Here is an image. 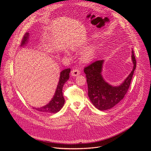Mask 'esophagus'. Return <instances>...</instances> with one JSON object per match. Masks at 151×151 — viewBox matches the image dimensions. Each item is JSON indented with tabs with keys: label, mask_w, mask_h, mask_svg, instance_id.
I'll use <instances>...</instances> for the list:
<instances>
[{
	"label": "esophagus",
	"mask_w": 151,
	"mask_h": 151,
	"mask_svg": "<svg viewBox=\"0 0 151 151\" xmlns=\"http://www.w3.org/2000/svg\"><path fill=\"white\" fill-rule=\"evenodd\" d=\"M70 74L72 76H78L80 74V70L78 69H74L71 71Z\"/></svg>",
	"instance_id": "34e87169"
}]
</instances>
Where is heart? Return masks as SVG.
I'll use <instances>...</instances> for the list:
<instances>
[{
  "mask_svg": "<svg viewBox=\"0 0 151 151\" xmlns=\"http://www.w3.org/2000/svg\"><path fill=\"white\" fill-rule=\"evenodd\" d=\"M82 45L81 44H73L71 45V49H72L73 50H75L76 49H78L79 47H81ZM96 53V47H89L88 48H87L86 50H85L82 52V55H81V59L82 60V61L87 62V61H90L91 60H93L94 58V57H95Z\"/></svg>",
  "mask_w": 151,
  "mask_h": 151,
  "instance_id": "heart-1",
  "label": "heart"
}]
</instances>
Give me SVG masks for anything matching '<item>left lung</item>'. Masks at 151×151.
<instances>
[{
    "mask_svg": "<svg viewBox=\"0 0 151 151\" xmlns=\"http://www.w3.org/2000/svg\"><path fill=\"white\" fill-rule=\"evenodd\" d=\"M133 69L125 80L118 87H113L105 82L101 75L103 60H97L84 68L88 84V97L94 106L100 111L110 109L117 104L126 94L130 87L136 61L132 50Z\"/></svg>",
    "mask_w": 151,
    "mask_h": 151,
    "instance_id": "1",
    "label": "left lung"
}]
</instances>
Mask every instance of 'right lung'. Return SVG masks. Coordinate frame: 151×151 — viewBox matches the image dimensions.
Listing matches in <instances>:
<instances>
[{
	"label": "right lung",
	"mask_w": 151,
	"mask_h": 151,
	"mask_svg": "<svg viewBox=\"0 0 151 151\" xmlns=\"http://www.w3.org/2000/svg\"><path fill=\"white\" fill-rule=\"evenodd\" d=\"M29 36V34L28 32H26L24 34L21 42V47H23L24 45L26 44V43L28 42ZM70 72V69L69 68L64 69L61 72L59 82L54 96L53 97L52 100L47 105L42 106L41 107L34 109H35L37 111L47 114H55L60 111L64 104V101H65L62 93L63 87L64 83L69 79Z\"/></svg>",
	"instance_id": "1"
}]
</instances>
